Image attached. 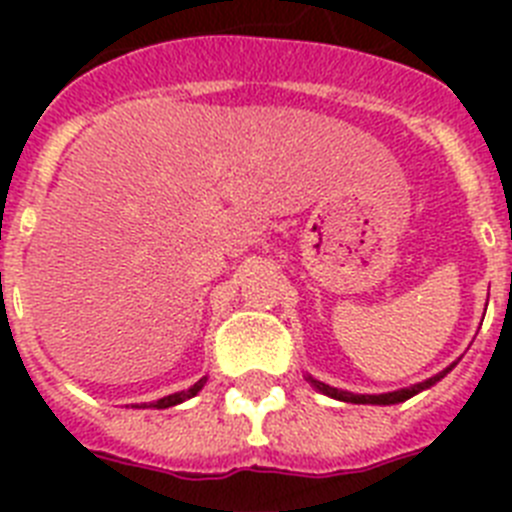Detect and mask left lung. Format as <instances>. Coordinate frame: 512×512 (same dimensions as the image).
Returning <instances> with one entry per match:
<instances>
[{
	"label": "left lung",
	"mask_w": 512,
	"mask_h": 512,
	"mask_svg": "<svg viewBox=\"0 0 512 512\" xmlns=\"http://www.w3.org/2000/svg\"><path fill=\"white\" fill-rule=\"evenodd\" d=\"M454 366H456V361H454V364L446 366L443 372L433 374L431 379H425V382L410 384V387H402V390H395V392H382V395H356V392L338 390V387H330V384L320 382V379L310 377V374H307V382H310V387H315V390H318V392H323V395L333 397V400L354 402V405H397V402H405V400H410V397H415V395H418V392L431 390L433 384L441 382V379L446 377V374H449L451 369H454Z\"/></svg>",
	"instance_id": "left-lung-1"
}]
</instances>
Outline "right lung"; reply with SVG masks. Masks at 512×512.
Here are the masks:
<instances>
[{"instance_id": "1", "label": "right lung", "mask_w": 512, "mask_h": 512, "mask_svg": "<svg viewBox=\"0 0 512 512\" xmlns=\"http://www.w3.org/2000/svg\"><path fill=\"white\" fill-rule=\"evenodd\" d=\"M205 382H207V377H202L200 382H194L192 387H189V390H182V392H174V395H166V397H161V400H153V402H143V405H133V408H151V410H166V408H171V405H179V402H184V400H189V397H194L197 395V392L202 390V387H205Z\"/></svg>"}]
</instances>
